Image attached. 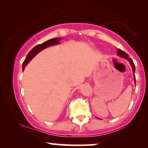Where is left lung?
<instances>
[{"label": "left lung", "mask_w": 148, "mask_h": 148, "mask_svg": "<svg viewBox=\"0 0 148 148\" xmlns=\"http://www.w3.org/2000/svg\"><path fill=\"white\" fill-rule=\"evenodd\" d=\"M118 56H120V57L123 58H125L127 59V60H128L130 61L131 65H132V70H133V73H134V83L136 84V77H135V69H136V67H135V65H134V63L133 62V60H132V59L130 58V57H129L128 54L127 53H125V51H123V50H121V49H119L118 50Z\"/></svg>", "instance_id": "left-lung-1"}]
</instances>
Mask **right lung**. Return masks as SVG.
Returning a JSON list of instances; mask_svg holds the SVG:
<instances>
[{"label":"right lung","instance_id":"right-lung-1","mask_svg":"<svg viewBox=\"0 0 148 148\" xmlns=\"http://www.w3.org/2000/svg\"><path fill=\"white\" fill-rule=\"evenodd\" d=\"M60 40L61 38H53V39H51V40H48V41L44 42V43L40 44V45H37L36 47H34V48L32 49L29 53H28L24 61H23V64H22V66H23V67H22L23 71L24 70L25 67L28 64V62H29L39 52L41 51L42 50H43V49L47 48V47H50V46L58 45V44H59V41H60Z\"/></svg>","mask_w":148,"mask_h":148}]
</instances>
